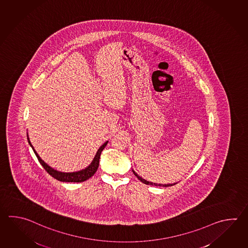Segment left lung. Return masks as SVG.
Segmentation results:
<instances>
[{
    "label": "left lung",
    "mask_w": 248,
    "mask_h": 248,
    "mask_svg": "<svg viewBox=\"0 0 248 248\" xmlns=\"http://www.w3.org/2000/svg\"><path fill=\"white\" fill-rule=\"evenodd\" d=\"M132 172H133V174L136 176L137 177H138V179L139 180H140L142 183H144V184H146V185H149V186H163V187H168V186H174V185H176V184H169V185H161V184H155V183H152V182H148V181H147V180H145V179H143L142 177H140L138 174H137L136 172L134 171V170H132Z\"/></svg>",
    "instance_id": "left-lung-1"
}]
</instances>
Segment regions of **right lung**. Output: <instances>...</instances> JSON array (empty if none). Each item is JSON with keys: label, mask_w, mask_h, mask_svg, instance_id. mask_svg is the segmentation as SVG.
Masks as SVG:
<instances>
[{"label": "right lung", "mask_w": 248, "mask_h": 248, "mask_svg": "<svg viewBox=\"0 0 248 248\" xmlns=\"http://www.w3.org/2000/svg\"><path fill=\"white\" fill-rule=\"evenodd\" d=\"M27 139H28V142H29L31 147H32L30 140H29V138H27ZM107 144H108V141L105 142L99 148V150L97 151L96 155H95L94 159L93 160V162L88 167L85 169V170H80V171L72 172V173H63V172L56 171L54 169H52L48 165H46L45 162L41 160V157L38 155V154L36 153L33 147H32V149H33V152L35 153L36 156L38 158L40 163L42 165V167L45 169L46 171L47 172L51 177L56 178V180H59L61 182L80 183L84 182V181L87 180L88 178L93 177L94 175V173L97 171V169L99 167L101 151L104 149V147H106Z\"/></svg>", "instance_id": "obj_1"}]
</instances>
